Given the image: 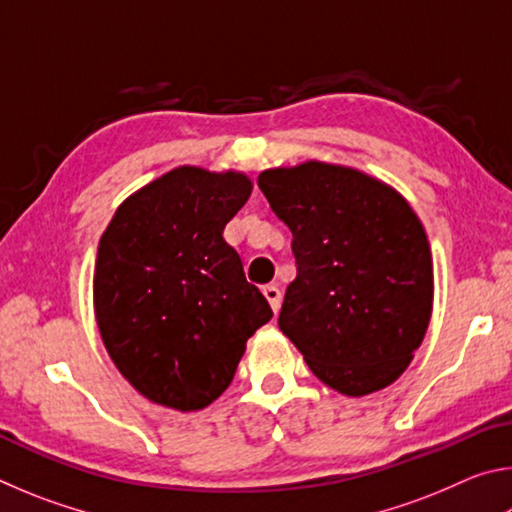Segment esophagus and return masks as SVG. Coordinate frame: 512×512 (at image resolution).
Here are the masks:
<instances>
[{
  "label": "esophagus",
  "mask_w": 512,
  "mask_h": 512,
  "mask_svg": "<svg viewBox=\"0 0 512 512\" xmlns=\"http://www.w3.org/2000/svg\"><path fill=\"white\" fill-rule=\"evenodd\" d=\"M264 291V296H266V300H268V305H271V309L275 311H280V305H282V293H280V289L275 287V284H266V287L262 289Z\"/></svg>",
  "instance_id": "esophagus-1"
}]
</instances>
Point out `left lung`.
Segmentation results:
<instances>
[{
    "instance_id": "left-lung-1",
    "label": "left lung",
    "mask_w": 512,
    "mask_h": 512,
    "mask_svg": "<svg viewBox=\"0 0 512 512\" xmlns=\"http://www.w3.org/2000/svg\"><path fill=\"white\" fill-rule=\"evenodd\" d=\"M257 185L289 225L298 266L277 325L334 391L391 386L431 318L433 264L418 214L393 187L341 164L266 169Z\"/></svg>"
}]
</instances>
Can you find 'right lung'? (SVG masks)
Masks as SVG:
<instances>
[{
  "label": "right lung",
  "mask_w": 512,
  "mask_h": 512,
  "mask_svg": "<svg viewBox=\"0 0 512 512\" xmlns=\"http://www.w3.org/2000/svg\"><path fill=\"white\" fill-rule=\"evenodd\" d=\"M253 192L239 171L178 167L117 207L94 266L103 345L137 393L201 411L273 318L223 228Z\"/></svg>",
  "instance_id": "add662e5"
}]
</instances>
